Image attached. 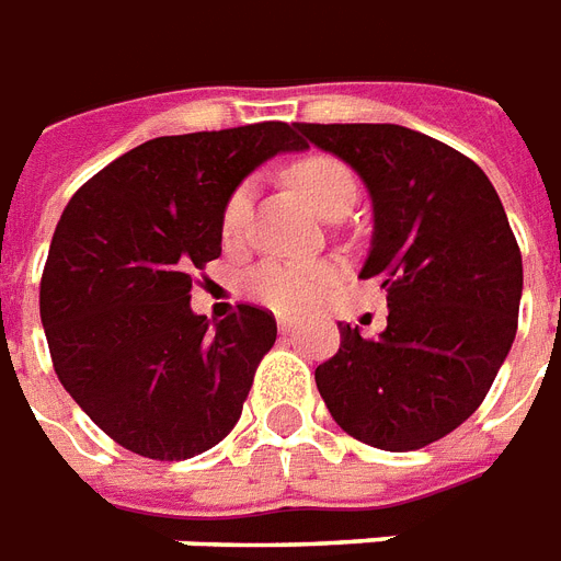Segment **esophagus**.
<instances>
[{"mask_svg":"<svg viewBox=\"0 0 561 561\" xmlns=\"http://www.w3.org/2000/svg\"><path fill=\"white\" fill-rule=\"evenodd\" d=\"M276 325H279L282 334H294L299 329V320H297V317L279 314V317H276Z\"/></svg>","mask_w":561,"mask_h":561,"instance_id":"34e87169","label":"esophagus"}]
</instances>
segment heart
Returning a JSON list of instances; mask_svg holds the SVG:
<instances>
[{
  "label": "heart",
  "mask_w": 561,
  "mask_h": 561,
  "mask_svg": "<svg viewBox=\"0 0 561 561\" xmlns=\"http://www.w3.org/2000/svg\"><path fill=\"white\" fill-rule=\"evenodd\" d=\"M285 178L320 215H325L343 197H355V180L350 169L325 153L299 157L297 162H290ZM247 206H250V186H238L224 206V218H220L224 236H236L241 229ZM334 279L337 271L332 264L267 262L253 273V294L279 311H302L320 302Z\"/></svg>",
  "instance_id": "heart-1"
}]
</instances>
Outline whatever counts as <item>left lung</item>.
I'll return each instance as SVG.
<instances>
[{"label":"left lung","mask_w":561,"mask_h":561,"mask_svg":"<svg viewBox=\"0 0 561 561\" xmlns=\"http://www.w3.org/2000/svg\"><path fill=\"white\" fill-rule=\"evenodd\" d=\"M343 160L373 201L360 279H381L387 325H341L314 373L334 422L381 451H416L486 399L518 329L522 253L495 186L431 136L399 125H294Z\"/></svg>","instance_id":"left-lung-1"}]
</instances>
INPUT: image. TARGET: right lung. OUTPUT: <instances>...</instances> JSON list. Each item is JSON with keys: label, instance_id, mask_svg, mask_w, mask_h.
<instances>
[{"label": "right lung", "instance_id": "obj_1", "mask_svg": "<svg viewBox=\"0 0 561 561\" xmlns=\"http://www.w3.org/2000/svg\"><path fill=\"white\" fill-rule=\"evenodd\" d=\"M306 151L285 122L160 136L87 180L60 215L39 282L51 364L122 448L188 460L236 427L273 314L192 311V273L220 255L229 194L276 153Z\"/></svg>", "mask_w": 561, "mask_h": 561}]
</instances>
